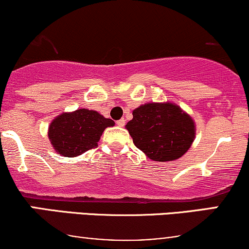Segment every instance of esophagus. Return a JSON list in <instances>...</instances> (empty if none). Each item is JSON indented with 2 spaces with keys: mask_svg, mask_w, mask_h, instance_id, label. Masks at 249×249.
<instances>
[{
  "mask_svg": "<svg viewBox=\"0 0 249 249\" xmlns=\"http://www.w3.org/2000/svg\"><path fill=\"white\" fill-rule=\"evenodd\" d=\"M117 125H118L119 127H123L125 125V119L123 118V119H119V121H117V123H116Z\"/></svg>",
  "mask_w": 249,
  "mask_h": 249,
  "instance_id": "esophagus-1",
  "label": "esophagus"
}]
</instances>
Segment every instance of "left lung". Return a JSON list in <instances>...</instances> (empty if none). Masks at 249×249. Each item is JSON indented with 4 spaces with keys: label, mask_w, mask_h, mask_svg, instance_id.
Wrapping results in <instances>:
<instances>
[{
    "label": "left lung",
    "mask_w": 249,
    "mask_h": 249,
    "mask_svg": "<svg viewBox=\"0 0 249 249\" xmlns=\"http://www.w3.org/2000/svg\"><path fill=\"white\" fill-rule=\"evenodd\" d=\"M126 124L134 145L154 161L179 159L196 139V123L171 102L146 103L134 108Z\"/></svg>",
    "instance_id": "1"
}]
</instances>
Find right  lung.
I'll use <instances>...</instances> for the list:
<instances>
[{"label":"right lung","instance_id":"1","mask_svg":"<svg viewBox=\"0 0 249 249\" xmlns=\"http://www.w3.org/2000/svg\"><path fill=\"white\" fill-rule=\"evenodd\" d=\"M113 125L115 122L95 110L78 108L57 116L50 123L48 137L57 153L72 158L96 147L105 128Z\"/></svg>","mask_w":249,"mask_h":249}]
</instances>
